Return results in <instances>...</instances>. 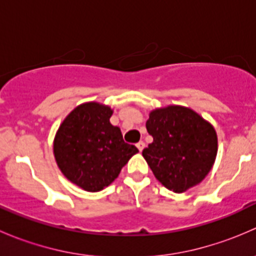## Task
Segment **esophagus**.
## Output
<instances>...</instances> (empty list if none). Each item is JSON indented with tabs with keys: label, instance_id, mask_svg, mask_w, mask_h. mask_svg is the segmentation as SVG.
Listing matches in <instances>:
<instances>
[{
	"label": "esophagus",
	"instance_id": "esophagus-1",
	"mask_svg": "<svg viewBox=\"0 0 256 256\" xmlns=\"http://www.w3.org/2000/svg\"><path fill=\"white\" fill-rule=\"evenodd\" d=\"M136 147H138V151H142V150L144 148V141H140V142H138V144H136Z\"/></svg>",
	"mask_w": 256,
	"mask_h": 256
}]
</instances>
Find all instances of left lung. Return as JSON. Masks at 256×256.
<instances>
[{
	"label": "left lung",
	"instance_id": "1",
	"mask_svg": "<svg viewBox=\"0 0 256 256\" xmlns=\"http://www.w3.org/2000/svg\"><path fill=\"white\" fill-rule=\"evenodd\" d=\"M146 128L154 142L142 156L164 187L182 193L204 180L218 150L210 124L193 110L174 105L154 110Z\"/></svg>",
	"mask_w": 256,
	"mask_h": 256
}]
</instances>
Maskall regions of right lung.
Returning a JSON list of instances; mask_svg holds the SVG:
<instances>
[{
	"label": "right lung",
	"mask_w": 256,
	"mask_h": 256,
	"mask_svg": "<svg viewBox=\"0 0 256 256\" xmlns=\"http://www.w3.org/2000/svg\"><path fill=\"white\" fill-rule=\"evenodd\" d=\"M112 110L86 102L73 110L59 126L54 157L62 174L88 192H98L118 178L121 168L138 154L110 124Z\"/></svg>",
	"instance_id": "right-lung-1"
}]
</instances>
